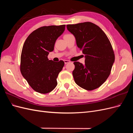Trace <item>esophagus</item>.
Returning <instances> with one entry per match:
<instances>
[{
	"label": "esophagus",
	"mask_w": 133,
	"mask_h": 133,
	"mask_svg": "<svg viewBox=\"0 0 133 133\" xmlns=\"http://www.w3.org/2000/svg\"><path fill=\"white\" fill-rule=\"evenodd\" d=\"M64 63H65V64L70 62V61H69V60H64Z\"/></svg>",
	"instance_id": "1"
}]
</instances>
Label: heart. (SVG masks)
I'll return each mask as SVG.
<instances>
[{
  "instance_id": "1",
  "label": "heart",
  "mask_w": 133,
  "mask_h": 133,
  "mask_svg": "<svg viewBox=\"0 0 133 133\" xmlns=\"http://www.w3.org/2000/svg\"><path fill=\"white\" fill-rule=\"evenodd\" d=\"M66 35H67V34H66Z\"/></svg>"
}]
</instances>
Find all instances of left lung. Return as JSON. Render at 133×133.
Here are the masks:
<instances>
[{
	"instance_id": "left-lung-1",
	"label": "left lung",
	"mask_w": 133,
	"mask_h": 133,
	"mask_svg": "<svg viewBox=\"0 0 133 133\" xmlns=\"http://www.w3.org/2000/svg\"><path fill=\"white\" fill-rule=\"evenodd\" d=\"M67 29L76 39V44L85 54V64L74 62L75 83L83 89H97L109 76L115 54L110 42L102 29L91 22L68 24Z\"/></svg>"
}]
</instances>
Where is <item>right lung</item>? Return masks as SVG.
I'll return each mask as SVG.
<instances>
[{
    "label": "right lung",
    "mask_w": 133,
    "mask_h": 133,
    "mask_svg": "<svg viewBox=\"0 0 133 133\" xmlns=\"http://www.w3.org/2000/svg\"><path fill=\"white\" fill-rule=\"evenodd\" d=\"M65 25L44 26L35 30L24 43L20 70L31 88L41 94H46L57 85V79L64 62L48 59L54 50L56 40L65 30Z\"/></svg>",
    "instance_id": "1"
}]
</instances>
